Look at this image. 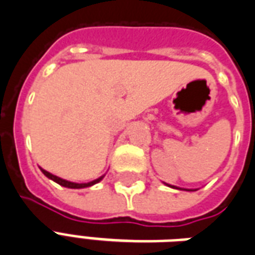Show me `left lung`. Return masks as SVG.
<instances>
[{
	"instance_id": "1",
	"label": "left lung",
	"mask_w": 255,
	"mask_h": 255,
	"mask_svg": "<svg viewBox=\"0 0 255 255\" xmlns=\"http://www.w3.org/2000/svg\"><path fill=\"white\" fill-rule=\"evenodd\" d=\"M167 186H170V188H174V189H181V188H178V186H174V185H169V184H166ZM181 190H189V192H193V190L196 189H181Z\"/></svg>"
}]
</instances>
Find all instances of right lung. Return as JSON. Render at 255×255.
Segmentation results:
<instances>
[{
  "mask_svg": "<svg viewBox=\"0 0 255 255\" xmlns=\"http://www.w3.org/2000/svg\"><path fill=\"white\" fill-rule=\"evenodd\" d=\"M40 170H41V173L46 175V177H48L50 180L55 181L56 184L65 186V188H70V189H81V188H88V186H92V185H94V184H97V182H100V181L104 178V175H101V177H99L97 180L90 181V182H82V184H78V182H71V181L63 180V178H60V177H56V175L51 174V173H48V171L44 170V169H41V167H40Z\"/></svg>",
  "mask_w": 255,
  "mask_h": 255,
  "instance_id": "1",
  "label": "right lung"
}]
</instances>
